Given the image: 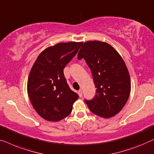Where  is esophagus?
Returning <instances> with one entry per match:
<instances>
[{"instance_id": "esophagus-1", "label": "esophagus", "mask_w": 154, "mask_h": 154, "mask_svg": "<svg viewBox=\"0 0 154 154\" xmlns=\"http://www.w3.org/2000/svg\"><path fill=\"white\" fill-rule=\"evenodd\" d=\"M78 95H79V96L80 97V98L82 96V91L81 89L78 91Z\"/></svg>"}]
</instances>
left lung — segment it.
<instances>
[{"label":"left lung","mask_w":154,"mask_h":154,"mask_svg":"<svg viewBox=\"0 0 154 154\" xmlns=\"http://www.w3.org/2000/svg\"><path fill=\"white\" fill-rule=\"evenodd\" d=\"M84 58L92 72L96 95L84 100L93 113L103 118L118 114L128 99L131 79L124 61L106 42L88 41L82 45L78 59Z\"/></svg>","instance_id":"left-lung-1"}]
</instances>
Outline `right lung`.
Instances as JSON below:
<instances>
[{"label":"right lung","instance_id":"1","mask_svg":"<svg viewBox=\"0 0 154 154\" xmlns=\"http://www.w3.org/2000/svg\"><path fill=\"white\" fill-rule=\"evenodd\" d=\"M82 44L70 42L48 47L32 67L28 79V94L34 109L45 119L58 121L66 118L79 98L69 87L63 69Z\"/></svg>","mask_w":154,"mask_h":154}]
</instances>
